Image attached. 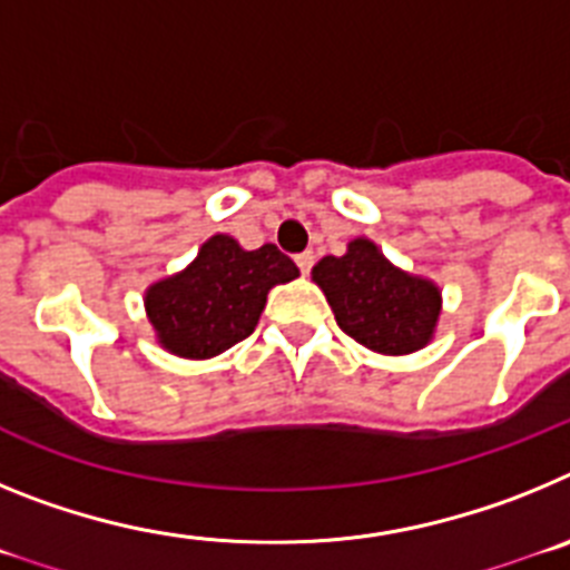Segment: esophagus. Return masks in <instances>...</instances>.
<instances>
[{
    "mask_svg": "<svg viewBox=\"0 0 570 570\" xmlns=\"http://www.w3.org/2000/svg\"><path fill=\"white\" fill-rule=\"evenodd\" d=\"M296 265H299L302 274H308V271L314 268V254H311V250H302V254H296Z\"/></svg>",
    "mask_w": 570,
    "mask_h": 570,
    "instance_id": "obj_1",
    "label": "esophagus"
}]
</instances>
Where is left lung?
Here are the masks:
<instances>
[{
  "mask_svg": "<svg viewBox=\"0 0 570 570\" xmlns=\"http://www.w3.org/2000/svg\"><path fill=\"white\" fill-rule=\"evenodd\" d=\"M314 282L325 291L336 325L376 354H411L434 334L436 285L394 268L374 242L354 239L347 254L322 256Z\"/></svg>",
  "mask_w": 570,
  "mask_h": 570,
  "instance_id": "1",
  "label": "left lung"
}]
</instances>
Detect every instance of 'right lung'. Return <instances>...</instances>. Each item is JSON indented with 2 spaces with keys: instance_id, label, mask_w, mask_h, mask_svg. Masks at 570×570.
I'll return each mask as SVG.
<instances>
[{
  "instance_id": "add662e5",
  "label": "right lung",
  "mask_w": 570,
  "mask_h": 570,
  "mask_svg": "<svg viewBox=\"0 0 570 570\" xmlns=\"http://www.w3.org/2000/svg\"><path fill=\"white\" fill-rule=\"evenodd\" d=\"M296 276L294 259L276 245L245 250L216 234L183 274L156 282L145 308L170 354L208 360L254 334L268 291Z\"/></svg>"
}]
</instances>
